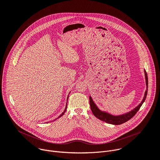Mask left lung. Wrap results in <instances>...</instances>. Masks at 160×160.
I'll return each instance as SVG.
<instances>
[{"instance_id": "left-lung-1", "label": "left lung", "mask_w": 160, "mask_h": 160, "mask_svg": "<svg viewBox=\"0 0 160 160\" xmlns=\"http://www.w3.org/2000/svg\"><path fill=\"white\" fill-rule=\"evenodd\" d=\"M144 75H145V79H146V90L145 91V94L143 98V99L142 100L141 102L134 109H133L132 111L123 114V115H112L109 112L104 111H101L96 105V104L94 102L92 97L89 96V100H90V108L91 110H92V113L94 114V115L99 119L100 120H102L103 122H105L106 123H109V124H112V125H121L123 123H125L126 122L128 121L130 119H131L135 114L138 112L144 102L146 100L147 94H148V75L144 70Z\"/></svg>"}]
</instances>
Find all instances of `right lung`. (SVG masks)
Wrapping results in <instances>:
<instances>
[{"label": "right lung", "mask_w": 160, "mask_h": 160, "mask_svg": "<svg viewBox=\"0 0 160 160\" xmlns=\"http://www.w3.org/2000/svg\"><path fill=\"white\" fill-rule=\"evenodd\" d=\"M69 94H70V93H69ZM68 98H67V101H68ZM66 109H67V102H66V108H65V109H64V111H63V112H62V113H61V115H59V117H58V118H56V119H55V120H56V119H58V118H60V117H62V115H64V112H66ZM54 120H53V121H54ZM47 123H48V122H47Z\"/></svg>", "instance_id": "right-lung-1"}]
</instances>
